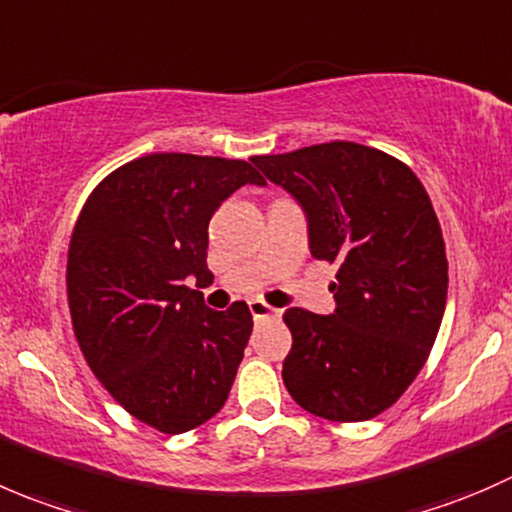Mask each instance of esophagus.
I'll use <instances>...</instances> for the list:
<instances>
[{"label": "esophagus", "mask_w": 512, "mask_h": 512, "mask_svg": "<svg viewBox=\"0 0 512 512\" xmlns=\"http://www.w3.org/2000/svg\"><path fill=\"white\" fill-rule=\"evenodd\" d=\"M249 308H251V313H254V318H278L281 316V308L268 306L266 301H258V298L249 303Z\"/></svg>", "instance_id": "obj_1"}]
</instances>
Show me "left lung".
I'll list each match as a JSON object with an SVG mask.
<instances>
[{
	"mask_svg": "<svg viewBox=\"0 0 512 512\" xmlns=\"http://www.w3.org/2000/svg\"><path fill=\"white\" fill-rule=\"evenodd\" d=\"M251 161L303 206L313 258L338 263L333 316L283 313V383L318 418H376L416 381L443 321L448 258L428 191L401 159L356 141Z\"/></svg>",
	"mask_w": 512,
	"mask_h": 512,
	"instance_id": "8db88e82",
	"label": "left lung"
}]
</instances>
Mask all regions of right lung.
I'll return each instance as SVG.
<instances>
[{"label":"right lung","instance_id":"obj_1","mask_svg":"<svg viewBox=\"0 0 512 512\" xmlns=\"http://www.w3.org/2000/svg\"><path fill=\"white\" fill-rule=\"evenodd\" d=\"M244 184L239 159L146 154L84 201L67 254L74 336L91 373L136 421L186 433L224 408L254 318L244 301L211 311L186 276L209 283V221Z\"/></svg>","mask_w":512,"mask_h":512}]
</instances>
